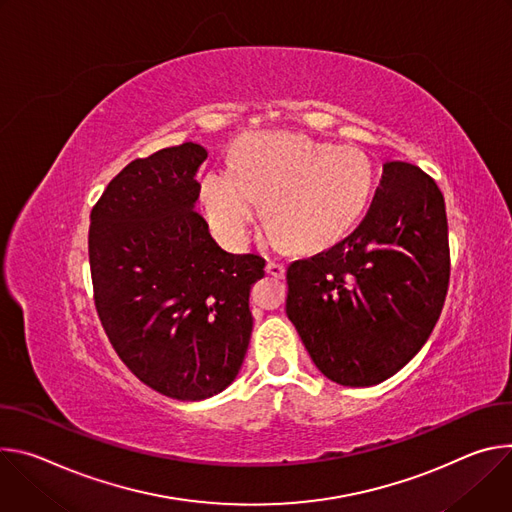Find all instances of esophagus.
<instances>
[{"mask_svg": "<svg viewBox=\"0 0 512 512\" xmlns=\"http://www.w3.org/2000/svg\"><path fill=\"white\" fill-rule=\"evenodd\" d=\"M285 262H280V260H268V264H266V272L268 274H272V276H276V278H282L285 276Z\"/></svg>", "mask_w": 512, "mask_h": 512, "instance_id": "obj_1", "label": "esophagus"}]
</instances>
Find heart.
Listing matches in <instances>:
<instances>
[{"instance_id":"b5f03b06","label":"heart","mask_w":512,"mask_h":512,"mask_svg":"<svg viewBox=\"0 0 512 512\" xmlns=\"http://www.w3.org/2000/svg\"><path fill=\"white\" fill-rule=\"evenodd\" d=\"M372 191L374 168L360 148L285 132L242 138L230 166L199 179L207 221L227 244L246 240L262 197L274 236L297 248L323 246L350 230Z\"/></svg>"}]
</instances>
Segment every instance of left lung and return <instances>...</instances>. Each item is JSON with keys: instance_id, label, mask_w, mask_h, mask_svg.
<instances>
[{"instance_id": "obj_1", "label": "left lung", "mask_w": 512, "mask_h": 512, "mask_svg": "<svg viewBox=\"0 0 512 512\" xmlns=\"http://www.w3.org/2000/svg\"><path fill=\"white\" fill-rule=\"evenodd\" d=\"M287 315L315 366L342 386H372L429 339L449 287L445 201L409 162H386L372 205L335 246L287 270Z\"/></svg>"}]
</instances>
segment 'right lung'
Masks as SVG:
<instances>
[{
    "instance_id": "1",
    "label": "right lung",
    "mask_w": 512,
    "mask_h": 512,
    "mask_svg": "<svg viewBox=\"0 0 512 512\" xmlns=\"http://www.w3.org/2000/svg\"><path fill=\"white\" fill-rule=\"evenodd\" d=\"M203 146L132 160L91 209L93 301L109 344L150 388L201 401L238 376L252 335L258 254L217 246L193 209Z\"/></svg>"
}]
</instances>
